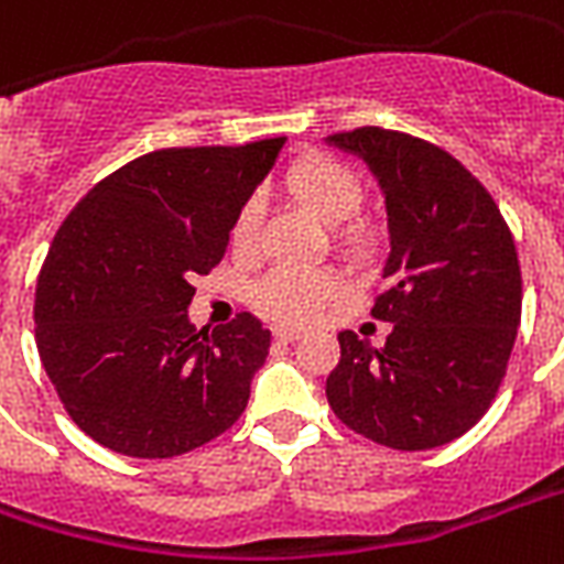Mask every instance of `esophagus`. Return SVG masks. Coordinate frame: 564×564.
Returning <instances> with one entry per match:
<instances>
[{
  "label": "esophagus",
  "mask_w": 564,
  "mask_h": 564,
  "mask_svg": "<svg viewBox=\"0 0 564 564\" xmlns=\"http://www.w3.org/2000/svg\"><path fill=\"white\" fill-rule=\"evenodd\" d=\"M301 330L299 328H286V325H278L274 328V339H281V343H292V339H299Z\"/></svg>",
  "instance_id": "esophagus-1"
}]
</instances>
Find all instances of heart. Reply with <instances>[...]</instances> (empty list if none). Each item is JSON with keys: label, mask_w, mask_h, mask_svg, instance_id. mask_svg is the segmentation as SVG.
Here are the masks:
<instances>
[{"label": "heart", "mask_w": 564, "mask_h": 564, "mask_svg": "<svg viewBox=\"0 0 564 564\" xmlns=\"http://www.w3.org/2000/svg\"><path fill=\"white\" fill-rule=\"evenodd\" d=\"M283 192L307 206L313 215H319L325 225L343 224L339 234L346 242L364 245L369 239V227L364 221H351L367 197V188L358 171H351L346 162L325 153L295 159L283 174ZM260 227H263V206L257 197H248L239 204L230 221V242L236 251H251L260 242ZM337 295V274L304 269V265H278L253 286V301L281 322L316 319L322 307Z\"/></svg>", "instance_id": "obj_1"}]
</instances>
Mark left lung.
<instances>
[{
  "instance_id": "1",
  "label": "left lung",
  "mask_w": 564,
  "mask_h": 564,
  "mask_svg": "<svg viewBox=\"0 0 564 564\" xmlns=\"http://www.w3.org/2000/svg\"><path fill=\"white\" fill-rule=\"evenodd\" d=\"M358 153L384 192L390 257L372 316L376 349L339 334L325 381L334 414L390 449H435L482 420L521 325V263L488 188L432 141L381 127L328 135Z\"/></svg>"
}]
</instances>
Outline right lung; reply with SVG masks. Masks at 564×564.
<instances>
[{
  "label": "right lung",
  "instance_id": "right-lung-1",
  "mask_svg": "<svg viewBox=\"0 0 564 564\" xmlns=\"http://www.w3.org/2000/svg\"><path fill=\"white\" fill-rule=\"evenodd\" d=\"M281 148L153 150L58 227L34 292L37 351L73 423L111 453H192L242 416L272 330L253 313L195 330L188 281L221 263L234 213Z\"/></svg>",
  "mask_w": 564,
  "mask_h": 564
}]
</instances>
